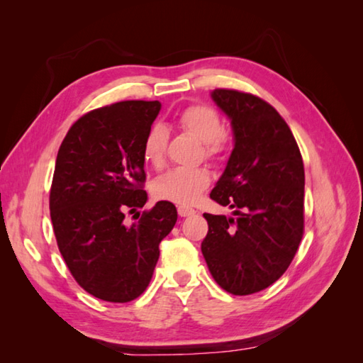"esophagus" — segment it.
<instances>
[{"instance_id": "34e87169", "label": "esophagus", "mask_w": 363, "mask_h": 363, "mask_svg": "<svg viewBox=\"0 0 363 363\" xmlns=\"http://www.w3.org/2000/svg\"><path fill=\"white\" fill-rule=\"evenodd\" d=\"M177 213H179V217H190V215H195L196 211L191 209V207H187V206H179L177 207Z\"/></svg>"}]
</instances>
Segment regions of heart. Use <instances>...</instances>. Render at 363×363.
Masks as SVG:
<instances>
[{
    "instance_id": "obj_1",
    "label": "heart",
    "mask_w": 363,
    "mask_h": 363,
    "mask_svg": "<svg viewBox=\"0 0 363 363\" xmlns=\"http://www.w3.org/2000/svg\"><path fill=\"white\" fill-rule=\"evenodd\" d=\"M176 126L201 140L203 156L218 162L226 157L230 137L223 129L220 113L207 104L187 106L176 115ZM169 133L164 125H154L146 133L142 145L143 159L152 167H162L165 160ZM211 184L206 168H172L152 182V194L159 199L177 204H191Z\"/></svg>"
}]
</instances>
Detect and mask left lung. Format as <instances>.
Returning <instances> with one entry per match:
<instances>
[{
    "mask_svg": "<svg viewBox=\"0 0 363 363\" xmlns=\"http://www.w3.org/2000/svg\"><path fill=\"white\" fill-rule=\"evenodd\" d=\"M213 101L233 123L235 146L211 191L235 218L204 213L201 251L221 289L245 296L285 273L304 234V164L287 123L264 99L215 89Z\"/></svg>",
    "mask_w": 363,
    "mask_h": 363,
    "instance_id": "left-lung-1",
    "label": "left lung"
}]
</instances>
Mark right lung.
Returning <instances> with one entry per match:
<instances>
[{
    "instance_id": "obj_1",
    "label": "right lung",
    "mask_w": 363,
    "mask_h": 363,
    "mask_svg": "<svg viewBox=\"0 0 363 363\" xmlns=\"http://www.w3.org/2000/svg\"><path fill=\"white\" fill-rule=\"evenodd\" d=\"M159 101H120L74 121L60 145L50 190L59 251L74 281L109 303H129L148 287L159 245L177 220L173 203H146L143 138ZM134 218V217H133Z\"/></svg>"
}]
</instances>
